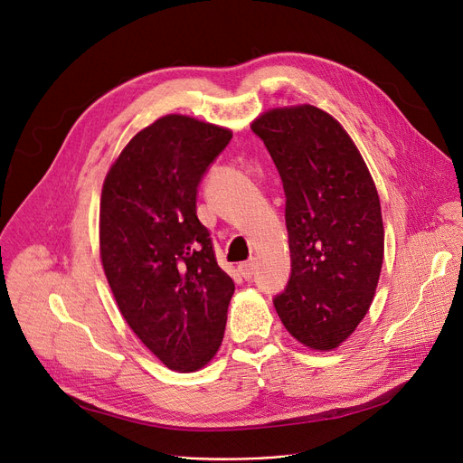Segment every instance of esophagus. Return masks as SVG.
<instances>
[{
	"label": "esophagus",
	"instance_id": "34e87169",
	"mask_svg": "<svg viewBox=\"0 0 463 463\" xmlns=\"http://www.w3.org/2000/svg\"><path fill=\"white\" fill-rule=\"evenodd\" d=\"M256 269H258L256 260H249V261H244V263H241V265H239V273H241L244 279L249 280V279H252V277H254Z\"/></svg>",
	"mask_w": 463,
	"mask_h": 463
}]
</instances>
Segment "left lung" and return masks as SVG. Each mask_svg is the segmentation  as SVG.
I'll return each instance as SVG.
<instances>
[{"instance_id":"1","label":"left lung","mask_w":463,"mask_h":463,"mask_svg":"<svg viewBox=\"0 0 463 463\" xmlns=\"http://www.w3.org/2000/svg\"><path fill=\"white\" fill-rule=\"evenodd\" d=\"M250 128L282 177L291 277L275 308L288 333L333 351L364 319L382 275L377 188L355 142L312 104L267 110Z\"/></svg>"}]
</instances>
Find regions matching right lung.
Returning a JSON list of instances; mask_svg holds the SVG:
<instances>
[{
	"label": "right lung",
	"mask_w": 463,
	"mask_h": 463,
	"mask_svg": "<svg viewBox=\"0 0 463 463\" xmlns=\"http://www.w3.org/2000/svg\"><path fill=\"white\" fill-rule=\"evenodd\" d=\"M232 130L168 114L134 134L108 170L99 213L100 261L121 316L174 372L219 351L235 291L196 216L198 184Z\"/></svg>",
	"instance_id": "obj_1"
}]
</instances>
